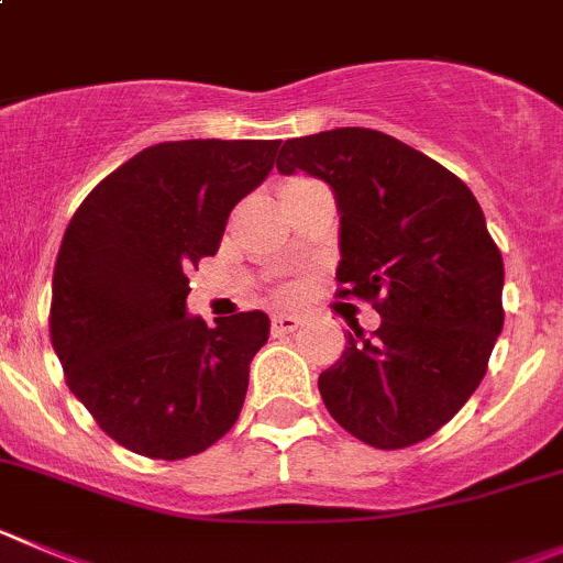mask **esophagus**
I'll use <instances>...</instances> for the list:
<instances>
[{"instance_id":"34e87169","label":"esophagus","mask_w":563,"mask_h":563,"mask_svg":"<svg viewBox=\"0 0 563 563\" xmlns=\"http://www.w3.org/2000/svg\"><path fill=\"white\" fill-rule=\"evenodd\" d=\"M299 327V319L291 313H277L272 316V332L275 335H286V332H294Z\"/></svg>"}]
</instances>
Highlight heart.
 Instances as JSON below:
<instances>
[{
  "label": "heart",
  "instance_id": "obj_1",
  "mask_svg": "<svg viewBox=\"0 0 563 563\" xmlns=\"http://www.w3.org/2000/svg\"><path fill=\"white\" fill-rule=\"evenodd\" d=\"M299 181H302V178H299ZM291 184H297V181H291Z\"/></svg>",
  "mask_w": 563,
  "mask_h": 563
}]
</instances>
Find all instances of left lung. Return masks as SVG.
Returning a JSON list of instances; mask_svg holds the SVG:
<instances>
[{"label":"left lung","instance_id":"8db88e82","mask_svg":"<svg viewBox=\"0 0 563 563\" xmlns=\"http://www.w3.org/2000/svg\"><path fill=\"white\" fill-rule=\"evenodd\" d=\"M283 176L324 178L341 209L338 297L371 302L319 390L332 418L382 451L432 438L487 374L504 330V258L467 184L374 129L286 140Z\"/></svg>","mask_w":563,"mask_h":563}]
</instances>
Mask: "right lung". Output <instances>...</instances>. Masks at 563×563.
I'll return each mask as SVG.
<instances>
[{
    "mask_svg": "<svg viewBox=\"0 0 563 563\" xmlns=\"http://www.w3.org/2000/svg\"><path fill=\"white\" fill-rule=\"evenodd\" d=\"M280 140L159 143L76 209L54 264L48 335L98 427L151 460H187L231 432L261 310L209 327L187 316L189 272L220 247L233 206L272 170Z\"/></svg>",
    "mask_w": 563,
    "mask_h": 563,
    "instance_id": "1",
    "label": "right lung"
}]
</instances>
